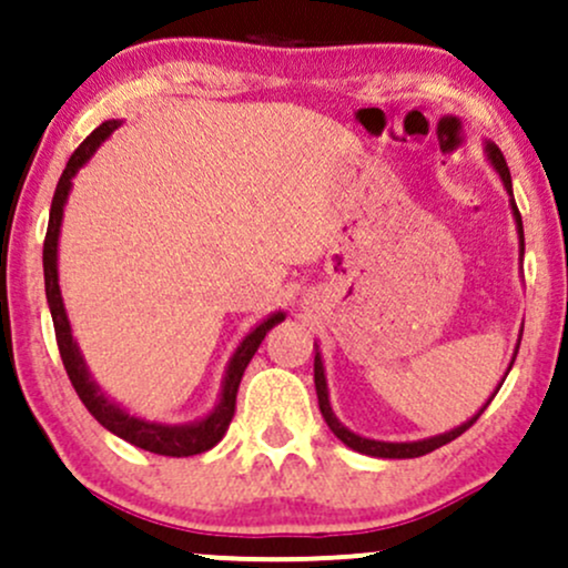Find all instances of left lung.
Listing matches in <instances>:
<instances>
[{"label": "left lung", "mask_w": 568, "mask_h": 568, "mask_svg": "<svg viewBox=\"0 0 568 568\" xmlns=\"http://www.w3.org/2000/svg\"><path fill=\"white\" fill-rule=\"evenodd\" d=\"M484 152H486V160L491 162L494 173L499 175L501 186H505V192L510 194V211H513V221H515V232H518V247H520V262H524V221H520V213H518V205H515V197H513V179H510V168H507L505 158H501L499 146L497 143L486 141L484 143ZM520 334H524V325H520ZM520 344V338H518ZM518 344H515L513 349V357H510V366H507L505 376H501V382L507 379V374H510L513 363H515V355H518ZM501 382L497 384V389H494L491 397L480 406V410L475 416H470L467 422H462L459 427L448 429V433H440V435H433V438H422V440H403V443H395V440H376V438H366V435H357L352 433L349 427H344L342 422H338V416L334 414V408H331V393H328V379H325V366H323V355H321V347H317L315 342V389H317V403H321V414L325 419V425L331 427V433L336 435L338 440L344 443V446L352 448V452L357 454H366V456H376V459H414V456H425L429 452H435V448L446 446V443H452L454 438H459L465 429H470L475 425V419H478L480 414H484L488 403L494 400V395L499 393Z\"/></svg>", "instance_id": "obj_1"}]
</instances>
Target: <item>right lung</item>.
<instances>
[{"label": "right lung", "instance_id": "add662e5", "mask_svg": "<svg viewBox=\"0 0 568 568\" xmlns=\"http://www.w3.org/2000/svg\"><path fill=\"white\" fill-rule=\"evenodd\" d=\"M122 125V120H106L101 122L93 133L80 143L71 160L67 162V171L58 179L53 205H50V221H48V234H44V251H42V266H44V296H48L50 315H53L55 325V338L58 349H61V361L67 366V374L71 384H74L77 395L84 403V408L101 422L109 433H114L116 438L133 443V446L143 448V452L162 454V456H194L213 448L224 438L230 422L234 416V400H237V387L243 379L247 363L256 355L258 344L264 342L266 331L280 321H285V312L277 310L272 315H266L262 323L253 325L251 331L243 336V342L237 344V349L232 352L230 363L224 368V379H221V393L216 406L207 410L200 419L186 422V425H165V422H152L143 419V416L130 414L128 408H122L120 403L112 400L101 389V384L90 374L88 361H84L80 344H77L74 334H71V323L67 315V306H63L61 285H58V240H61V224H63V207L69 202V192L74 186V175L80 173L90 162V158L98 152L103 141Z\"/></svg>", "mask_w": 568, "mask_h": 568}]
</instances>
